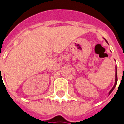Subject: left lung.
Here are the masks:
<instances>
[{
  "instance_id": "8db88e82",
  "label": "left lung",
  "mask_w": 124,
  "mask_h": 124,
  "mask_svg": "<svg viewBox=\"0 0 124 124\" xmlns=\"http://www.w3.org/2000/svg\"><path fill=\"white\" fill-rule=\"evenodd\" d=\"M117 69H116V82H115V84L114 86V87L112 88V89L109 91V94H110V93H112V92L114 90V89L115 88V87H116V84H117Z\"/></svg>"
}]
</instances>
